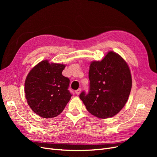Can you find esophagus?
I'll list each match as a JSON object with an SVG mask.
<instances>
[{"label": "esophagus", "instance_id": "1", "mask_svg": "<svg viewBox=\"0 0 157 157\" xmlns=\"http://www.w3.org/2000/svg\"><path fill=\"white\" fill-rule=\"evenodd\" d=\"M80 91H81V89L80 88H78V90H77L75 91V93H76V94L77 95H79L80 94Z\"/></svg>", "mask_w": 157, "mask_h": 157}]
</instances>
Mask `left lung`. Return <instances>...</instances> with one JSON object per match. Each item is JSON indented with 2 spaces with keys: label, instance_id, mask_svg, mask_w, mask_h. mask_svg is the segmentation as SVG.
<instances>
[{
  "label": "left lung",
  "instance_id": "left-lung-1",
  "mask_svg": "<svg viewBox=\"0 0 157 157\" xmlns=\"http://www.w3.org/2000/svg\"><path fill=\"white\" fill-rule=\"evenodd\" d=\"M89 92L80 98L89 113L100 118L115 116L124 107L132 88L129 67L121 57L109 52L101 61H92L88 73Z\"/></svg>",
  "mask_w": 157,
  "mask_h": 157
}]
</instances>
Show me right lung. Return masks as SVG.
I'll return each mask as SVG.
<instances>
[{
	"label": "right lung",
	"instance_id": "1",
	"mask_svg": "<svg viewBox=\"0 0 157 157\" xmlns=\"http://www.w3.org/2000/svg\"><path fill=\"white\" fill-rule=\"evenodd\" d=\"M65 65L42 61L28 74L25 82L28 105L38 115L53 118L63 111L72 94L70 80L62 73Z\"/></svg>",
	"mask_w": 157,
	"mask_h": 157
}]
</instances>
